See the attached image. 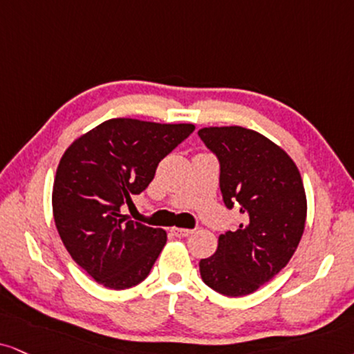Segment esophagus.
Segmentation results:
<instances>
[{
	"instance_id": "obj_1",
	"label": "esophagus",
	"mask_w": 354,
	"mask_h": 354,
	"mask_svg": "<svg viewBox=\"0 0 354 354\" xmlns=\"http://www.w3.org/2000/svg\"><path fill=\"white\" fill-rule=\"evenodd\" d=\"M172 231L174 234H176V236H178V238H185V236H190L192 233H194V231L192 230H187V228H172L170 230Z\"/></svg>"
}]
</instances>
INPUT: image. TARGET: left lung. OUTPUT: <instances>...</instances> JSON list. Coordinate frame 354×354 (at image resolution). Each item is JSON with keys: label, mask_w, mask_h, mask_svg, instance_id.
Returning a JSON list of instances; mask_svg holds the SVG:
<instances>
[{"label": "left lung", "mask_w": 354, "mask_h": 354, "mask_svg": "<svg viewBox=\"0 0 354 354\" xmlns=\"http://www.w3.org/2000/svg\"><path fill=\"white\" fill-rule=\"evenodd\" d=\"M198 136L220 160V189L244 221L220 234L216 252L200 261V276L218 294H252L283 269L307 220L302 177L292 157L257 131L208 126Z\"/></svg>", "instance_id": "1"}]
</instances>
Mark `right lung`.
Here are the masks:
<instances>
[{"label":"right lung","instance_id":"add662e5","mask_svg":"<svg viewBox=\"0 0 354 354\" xmlns=\"http://www.w3.org/2000/svg\"><path fill=\"white\" fill-rule=\"evenodd\" d=\"M195 126L113 118L77 138L64 152L52 189V213L65 250L102 286L123 290L147 277L167 233L128 215L160 160Z\"/></svg>","mask_w":354,"mask_h":354}]
</instances>
